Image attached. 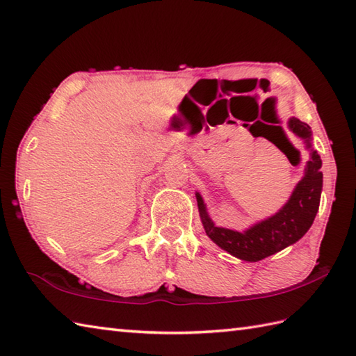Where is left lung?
I'll return each instance as SVG.
<instances>
[{
    "mask_svg": "<svg viewBox=\"0 0 356 356\" xmlns=\"http://www.w3.org/2000/svg\"><path fill=\"white\" fill-rule=\"evenodd\" d=\"M275 128L277 135L282 140V146H284L289 151L291 143L284 138L283 131L278 127ZM287 128H289V131L295 138L303 140L305 148L309 151V161L306 162L305 176L295 185L289 200L275 214H272L268 218H263L260 222H255L245 231L222 228V226H217L213 222V218H211L208 213L205 200H203L200 193L195 191L200 220L207 236L218 248H222L223 251L237 257L240 260L259 261L272 254L280 252L287 246L297 243L309 231V228H311L315 220V216L318 213L323 191V162L318 151L312 145V130L307 124L301 122L300 119L293 116L287 120ZM266 139L275 143L287 156L284 149L281 148L282 146L271 138ZM287 159H289V156H287Z\"/></svg>",
    "mask_w": 356,
    "mask_h": 356,
    "instance_id": "8db88e82",
    "label": "left lung"
}]
</instances>
